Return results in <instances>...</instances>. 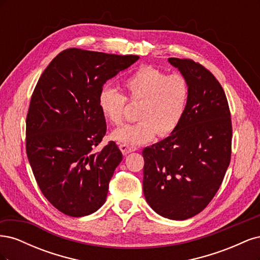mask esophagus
Wrapping results in <instances>:
<instances>
[{
	"label": "esophagus",
	"mask_w": 260,
	"mask_h": 260,
	"mask_svg": "<svg viewBox=\"0 0 260 260\" xmlns=\"http://www.w3.org/2000/svg\"><path fill=\"white\" fill-rule=\"evenodd\" d=\"M119 148H120V151L122 152L123 155H127V154H129V153H131V152L137 151V147H135V146H129V145H127V144H120V145H119Z\"/></svg>",
	"instance_id": "1"
}]
</instances>
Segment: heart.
Listing matches in <instances>:
<instances>
[{
    "label": "heart",
    "mask_w": 260,
    "mask_h": 260,
    "mask_svg": "<svg viewBox=\"0 0 260 260\" xmlns=\"http://www.w3.org/2000/svg\"><path fill=\"white\" fill-rule=\"evenodd\" d=\"M124 95L103 86L98 94V107L104 119L120 125L127 102L139 105L135 124H125L113 131L111 138L118 143L139 145L157 135L165 138L174 133L182 121L190 98V85L181 74L167 75L151 65L139 67L122 83Z\"/></svg>",
    "instance_id": "obj_1"
}]
</instances>
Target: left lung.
<instances>
[{
  "instance_id": "left-lung-1",
  "label": "left lung",
  "mask_w": 260,
  "mask_h": 260,
  "mask_svg": "<svg viewBox=\"0 0 260 260\" xmlns=\"http://www.w3.org/2000/svg\"><path fill=\"white\" fill-rule=\"evenodd\" d=\"M190 85L177 130L143 149V192L157 214L172 220L198 215L214 199L229 167L232 122L221 84L187 58H168Z\"/></svg>"
}]
</instances>
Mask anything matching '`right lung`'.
I'll return each mask as SVG.
<instances>
[{"label":"right lung","instance_id":"right-lung-1","mask_svg":"<svg viewBox=\"0 0 260 260\" xmlns=\"http://www.w3.org/2000/svg\"><path fill=\"white\" fill-rule=\"evenodd\" d=\"M138 59L137 55L67 49L36 85L26 118V152L41 192L62 214L88 216L106 201L122 153L114 141L93 152L106 133L98 94Z\"/></svg>","mask_w":260,"mask_h":260}]
</instances>
